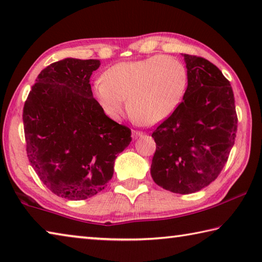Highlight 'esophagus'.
<instances>
[{"label": "esophagus", "instance_id": "1", "mask_svg": "<svg viewBox=\"0 0 262 262\" xmlns=\"http://www.w3.org/2000/svg\"><path fill=\"white\" fill-rule=\"evenodd\" d=\"M132 136H133V139H137V137L143 136V133L139 132V130H133L132 132Z\"/></svg>", "mask_w": 262, "mask_h": 262}]
</instances>
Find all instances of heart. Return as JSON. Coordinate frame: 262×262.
Instances as JSON below:
<instances>
[{
	"instance_id": "obj_1",
	"label": "heart",
	"mask_w": 262,
	"mask_h": 262,
	"mask_svg": "<svg viewBox=\"0 0 262 262\" xmlns=\"http://www.w3.org/2000/svg\"><path fill=\"white\" fill-rule=\"evenodd\" d=\"M188 75L179 60L154 55L143 60L120 62L97 79L92 94L104 113L118 119L125 108L144 125L165 120L178 107L187 89Z\"/></svg>"
}]
</instances>
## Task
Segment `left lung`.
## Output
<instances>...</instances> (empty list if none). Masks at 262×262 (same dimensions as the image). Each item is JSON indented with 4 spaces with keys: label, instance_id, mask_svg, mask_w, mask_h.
Masks as SVG:
<instances>
[{
    "label": "left lung",
    "instance_id": "left-lung-1",
    "mask_svg": "<svg viewBox=\"0 0 262 262\" xmlns=\"http://www.w3.org/2000/svg\"><path fill=\"white\" fill-rule=\"evenodd\" d=\"M188 84L183 101L162 122L150 173L155 183L173 193L198 192L212 183L228 161L237 132L230 82L203 57L183 54Z\"/></svg>",
    "mask_w": 262,
    "mask_h": 262
}]
</instances>
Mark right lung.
<instances>
[{"label":"right lung","instance_id":"1","mask_svg":"<svg viewBox=\"0 0 262 262\" xmlns=\"http://www.w3.org/2000/svg\"><path fill=\"white\" fill-rule=\"evenodd\" d=\"M99 60L67 57L38 75L23 110L26 152L42 184L57 196L78 201L107 186L130 129L104 113L90 77Z\"/></svg>","mask_w":262,"mask_h":262}]
</instances>
